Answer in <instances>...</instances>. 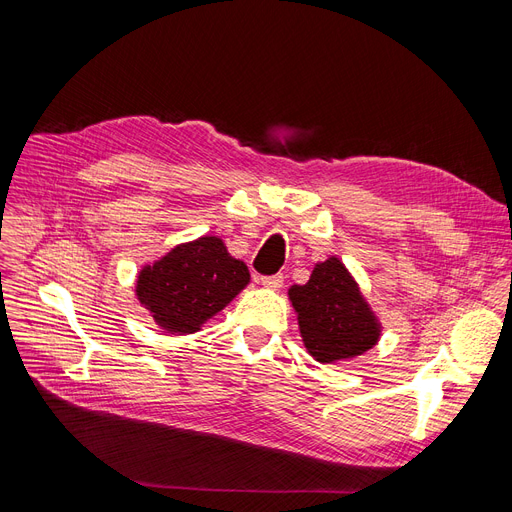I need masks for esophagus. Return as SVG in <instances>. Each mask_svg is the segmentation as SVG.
<instances>
[{
    "label": "esophagus",
    "mask_w": 512,
    "mask_h": 512,
    "mask_svg": "<svg viewBox=\"0 0 512 512\" xmlns=\"http://www.w3.org/2000/svg\"><path fill=\"white\" fill-rule=\"evenodd\" d=\"M260 283L266 289H279L283 285V275H271V277H260Z\"/></svg>",
    "instance_id": "esophagus-1"
}]
</instances>
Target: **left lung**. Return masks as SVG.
I'll use <instances>...</instances> for the list:
<instances>
[{
  "label": "left lung",
  "mask_w": 512,
  "mask_h": 512,
  "mask_svg": "<svg viewBox=\"0 0 512 512\" xmlns=\"http://www.w3.org/2000/svg\"><path fill=\"white\" fill-rule=\"evenodd\" d=\"M287 296L298 314L302 342L314 360H352L377 346L381 323L337 256L316 262L308 283L291 285Z\"/></svg>",
  "instance_id": "8db88e82"
}]
</instances>
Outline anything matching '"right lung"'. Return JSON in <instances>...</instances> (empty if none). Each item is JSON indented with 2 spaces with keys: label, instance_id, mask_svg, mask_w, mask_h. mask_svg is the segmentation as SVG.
<instances>
[{
  "label": "right lung",
  "instance_id": "right-lung-1",
  "mask_svg": "<svg viewBox=\"0 0 512 512\" xmlns=\"http://www.w3.org/2000/svg\"><path fill=\"white\" fill-rule=\"evenodd\" d=\"M248 283L246 262L233 258L221 237L204 235L145 264L137 275L135 296L160 329L189 335L200 331Z\"/></svg>",
  "mask_w": 512,
  "mask_h": 512
}]
</instances>
